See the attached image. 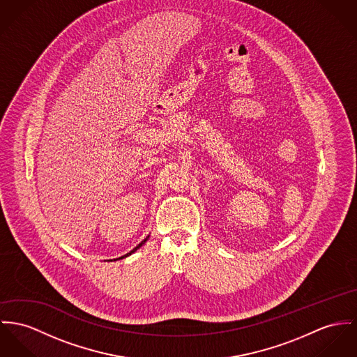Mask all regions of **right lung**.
<instances>
[{"label":"right lung","instance_id":"add662e5","mask_svg":"<svg viewBox=\"0 0 357 357\" xmlns=\"http://www.w3.org/2000/svg\"><path fill=\"white\" fill-rule=\"evenodd\" d=\"M148 238H149V236H146V238H145V239H144V241H142V242H141V243H139V245H138V246L135 247V248H133V250H132V251H130V252H128V254H125V255H122V257H119V258H116V259H122V258H126V257H129V255H132V254H133V252H135V251H137L138 248H139V247L142 246V245H144V243H145V242H146V241H148ZM110 261H112V259H110ZM114 261H115V259H114Z\"/></svg>","mask_w":357,"mask_h":357}]
</instances>
